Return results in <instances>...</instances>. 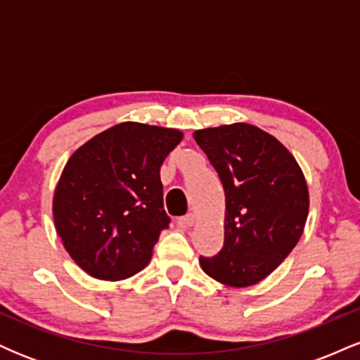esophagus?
I'll use <instances>...</instances> for the list:
<instances>
[{
	"label": "esophagus",
	"mask_w": 360,
	"mask_h": 360,
	"mask_svg": "<svg viewBox=\"0 0 360 360\" xmlns=\"http://www.w3.org/2000/svg\"><path fill=\"white\" fill-rule=\"evenodd\" d=\"M177 225L181 226V229H191L194 225V214L189 213V214H184V217L177 218Z\"/></svg>",
	"instance_id": "esophagus-1"
}]
</instances>
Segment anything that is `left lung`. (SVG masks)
<instances>
[{"mask_svg": "<svg viewBox=\"0 0 360 360\" xmlns=\"http://www.w3.org/2000/svg\"><path fill=\"white\" fill-rule=\"evenodd\" d=\"M194 140L225 189V240L201 269L233 288L257 284L295 249L308 217L303 172L278 139L249 123L205 128Z\"/></svg>", "mask_w": 360, "mask_h": 360, "instance_id": "1", "label": "left lung"}]
</instances>
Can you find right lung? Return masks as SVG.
<instances>
[{
  "label": "right lung",
  "instance_id": "add662e5",
  "mask_svg": "<svg viewBox=\"0 0 360 360\" xmlns=\"http://www.w3.org/2000/svg\"><path fill=\"white\" fill-rule=\"evenodd\" d=\"M181 139L174 128L127 122L71 155L53 194V221L82 271L118 281L147 266L171 223L160 166Z\"/></svg>",
  "mask_w": 360,
  "mask_h": 360
}]
</instances>
